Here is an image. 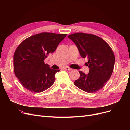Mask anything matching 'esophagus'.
<instances>
[{
  "mask_svg": "<svg viewBox=\"0 0 130 130\" xmlns=\"http://www.w3.org/2000/svg\"><path fill=\"white\" fill-rule=\"evenodd\" d=\"M64 69H66L67 70H69V71H70V70H72V69L70 68V67H65Z\"/></svg>",
  "mask_w": 130,
  "mask_h": 130,
  "instance_id": "obj_1",
  "label": "esophagus"
}]
</instances>
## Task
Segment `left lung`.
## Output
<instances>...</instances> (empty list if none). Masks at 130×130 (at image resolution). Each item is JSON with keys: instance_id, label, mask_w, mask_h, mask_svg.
<instances>
[{"instance_id": "obj_1", "label": "left lung", "mask_w": 130, "mask_h": 130, "mask_svg": "<svg viewBox=\"0 0 130 130\" xmlns=\"http://www.w3.org/2000/svg\"><path fill=\"white\" fill-rule=\"evenodd\" d=\"M77 47L80 55L87 58L89 73L81 71L80 78L74 85L89 93L101 89L111 77L115 66V58L111 47L101 38L93 34L74 33L68 36Z\"/></svg>"}]
</instances>
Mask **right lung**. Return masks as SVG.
Segmentation results:
<instances>
[{"label":"right lung","instance_id":"add662e5","mask_svg":"<svg viewBox=\"0 0 130 130\" xmlns=\"http://www.w3.org/2000/svg\"><path fill=\"white\" fill-rule=\"evenodd\" d=\"M67 34L42 32L26 38L18 45L13 56L15 75L30 91L40 93L52 86L59 69H52L44 60L56 50Z\"/></svg>","mask_w":130,"mask_h":130}]
</instances>
